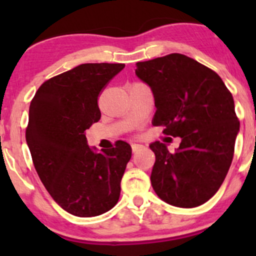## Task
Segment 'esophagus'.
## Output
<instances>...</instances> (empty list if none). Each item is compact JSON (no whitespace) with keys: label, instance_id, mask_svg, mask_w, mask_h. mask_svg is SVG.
Wrapping results in <instances>:
<instances>
[{"label":"esophagus","instance_id":"esophagus-1","mask_svg":"<svg viewBox=\"0 0 256 256\" xmlns=\"http://www.w3.org/2000/svg\"><path fill=\"white\" fill-rule=\"evenodd\" d=\"M131 147H132L134 152H138V151H140L141 148H144L142 144H131Z\"/></svg>","mask_w":256,"mask_h":256}]
</instances>
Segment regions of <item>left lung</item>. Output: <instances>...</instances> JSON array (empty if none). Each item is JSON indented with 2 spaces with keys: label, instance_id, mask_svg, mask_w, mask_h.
<instances>
[{
  "label": "left lung",
  "instance_id": "left-lung-1",
  "mask_svg": "<svg viewBox=\"0 0 256 256\" xmlns=\"http://www.w3.org/2000/svg\"><path fill=\"white\" fill-rule=\"evenodd\" d=\"M135 74L154 94L152 125L180 138L174 152L150 144L152 187L168 204L198 207L218 192L232 164L239 132L233 96L216 72L183 54L138 62Z\"/></svg>",
  "mask_w": 256,
  "mask_h": 256
}]
</instances>
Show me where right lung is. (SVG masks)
<instances>
[{"instance_id": "obj_1", "label": "right lung", "mask_w": 256, "mask_h": 256, "mask_svg": "<svg viewBox=\"0 0 256 256\" xmlns=\"http://www.w3.org/2000/svg\"><path fill=\"white\" fill-rule=\"evenodd\" d=\"M125 64L86 63L43 82L30 105L26 141L46 190L64 210L96 216L120 197L131 146L99 152L85 131L100 120L98 96Z\"/></svg>"}]
</instances>
